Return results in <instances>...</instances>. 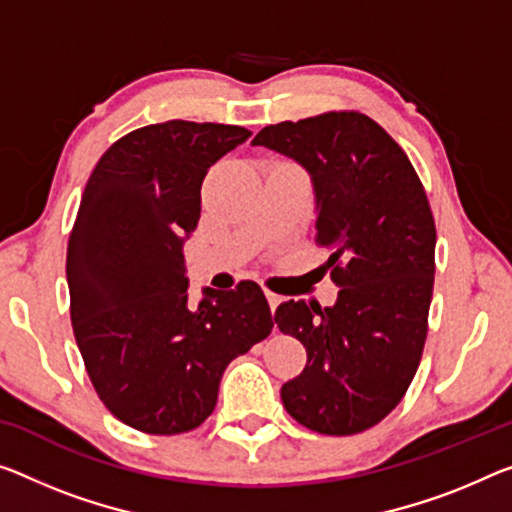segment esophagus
I'll return each instance as SVG.
<instances>
[{"label":"esophagus","instance_id":"1","mask_svg":"<svg viewBox=\"0 0 512 512\" xmlns=\"http://www.w3.org/2000/svg\"><path fill=\"white\" fill-rule=\"evenodd\" d=\"M265 297H267V304H270L272 311L277 309V306L283 302V297L277 295V293H272V290H265Z\"/></svg>","mask_w":512,"mask_h":512}]
</instances>
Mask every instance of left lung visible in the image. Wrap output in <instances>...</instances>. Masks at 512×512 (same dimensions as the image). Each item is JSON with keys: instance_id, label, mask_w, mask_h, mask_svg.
Returning a JSON list of instances; mask_svg holds the SVG:
<instances>
[{"instance_id": "left-lung-1", "label": "left lung", "mask_w": 512, "mask_h": 512, "mask_svg": "<svg viewBox=\"0 0 512 512\" xmlns=\"http://www.w3.org/2000/svg\"><path fill=\"white\" fill-rule=\"evenodd\" d=\"M309 171L316 242L338 288L334 306L290 300L274 322L306 348L281 387L288 414L320 435L373 428L419 368L435 283V219L396 141L359 112L267 125L251 141Z\"/></svg>"}]
</instances>
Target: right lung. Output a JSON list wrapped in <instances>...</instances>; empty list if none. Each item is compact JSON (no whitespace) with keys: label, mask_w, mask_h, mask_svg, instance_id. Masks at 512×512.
Masks as SVG:
<instances>
[{"label":"right lung","mask_w":512,"mask_h":512,"mask_svg":"<svg viewBox=\"0 0 512 512\" xmlns=\"http://www.w3.org/2000/svg\"><path fill=\"white\" fill-rule=\"evenodd\" d=\"M249 137L224 123L146 125L109 146L84 187L66 256L75 341L107 410L148 435L201 426L226 366L274 327L254 281L203 288L196 306L187 295L203 178Z\"/></svg>","instance_id":"right-lung-1"}]
</instances>
